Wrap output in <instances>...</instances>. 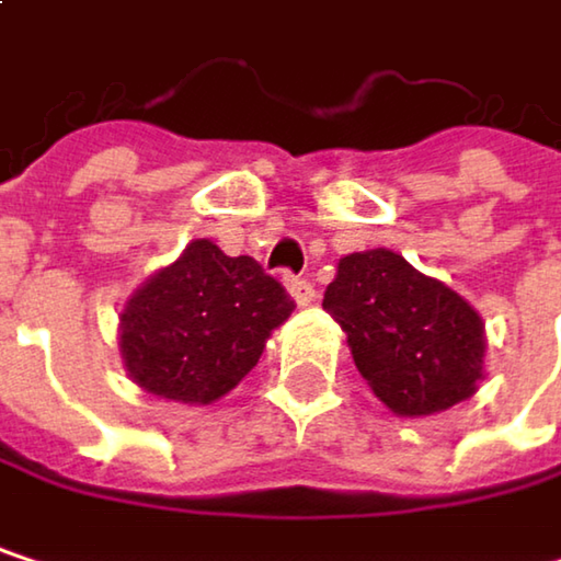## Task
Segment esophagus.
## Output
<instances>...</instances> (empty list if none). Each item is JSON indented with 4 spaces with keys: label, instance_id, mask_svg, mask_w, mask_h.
<instances>
[{
    "label": "esophagus",
    "instance_id": "1",
    "mask_svg": "<svg viewBox=\"0 0 561 561\" xmlns=\"http://www.w3.org/2000/svg\"><path fill=\"white\" fill-rule=\"evenodd\" d=\"M285 288L291 291V298L298 305H311L314 301V285L308 279H298V276H285Z\"/></svg>",
    "mask_w": 561,
    "mask_h": 561
}]
</instances>
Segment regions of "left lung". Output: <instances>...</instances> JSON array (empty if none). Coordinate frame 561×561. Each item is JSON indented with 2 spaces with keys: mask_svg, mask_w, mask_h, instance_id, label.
Listing matches in <instances>:
<instances>
[{
  "mask_svg": "<svg viewBox=\"0 0 561 561\" xmlns=\"http://www.w3.org/2000/svg\"><path fill=\"white\" fill-rule=\"evenodd\" d=\"M324 311L347 331L360 377L396 415L442 412L481 380L478 311L392 250L344 256L324 291Z\"/></svg>",
  "mask_w": 561,
  "mask_h": 561,
  "instance_id": "obj_1",
  "label": "left lung"
}]
</instances>
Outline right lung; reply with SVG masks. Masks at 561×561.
I'll use <instances>...</instances> for the list:
<instances>
[{
    "label": "right lung",
    "mask_w": 561,
    "mask_h": 561,
    "mask_svg": "<svg viewBox=\"0 0 561 561\" xmlns=\"http://www.w3.org/2000/svg\"><path fill=\"white\" fill-rule=\"evenodd\" d=\"M295 301L253 256L210 240L146 282L123 311V360L142 390L174 402H214L260 360Z\"/></svg>",
    "instance_id": "add662e5"
}]
</instances>
